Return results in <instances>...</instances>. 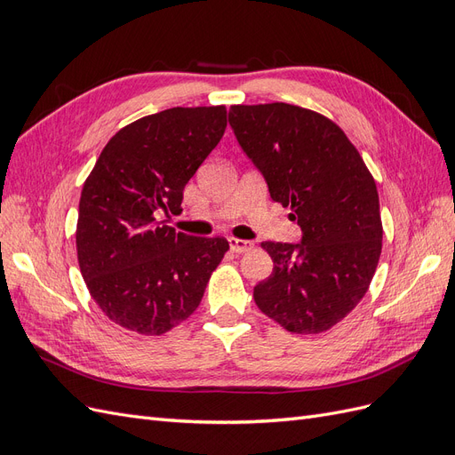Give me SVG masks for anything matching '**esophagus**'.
I'll return each instance as SVG.
<instances>
[{
    "instance_id": "esophagus-1",
    "label": "esophagus",
    "mask_w": 455,
    "mask_h": 455,
    "mask_svg": "<svg viewBox=\"0 0 455 455\" xmlns=\"http://www.w3.org/2000/svg\"><path fill=\"white\" fill-rule=\"evenodd\" d=\"M252 246H254V244H252L251 241H243V239L229 237V249H231L233 252H237V254H243V252H246V251H251Z\"/></svg>"
}]
</instances>
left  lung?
Instances as JSON below:
<instances>
[{"instance_id":"8db88e82","label":"left lung","mask_w":455,"mask_h":455,"mask_svg":"<svg viewBox=\"0 0 455 455\" xmlns=\"http://www.w3.org/2000/svg\"><path fill=\"white\" fill-rule=\"evenodd\" d=\"M229 125L264 174L269 196L291 206L301 243H261L273 273L254 286L261 313L288 332L319 334L366 294L381 254L374 178L334 121L292 104L231 106Z\"/></svg>"}]
</instances>
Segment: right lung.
<instances>
[{"instance_id":"right-lung-1","label":"right lung","mask_w":455,"mask_h":455,"mask_svg":"<svg viewBox=\"0 0 455 455\" xmlns=\"http://www.w3.org/2000/svg\"><path fill=\"white\" fill-rule=\"evenodd\" d=\"M226 106L171 108L117 131L87 176L76 244L92 299L116 324L161 336L186 321L229 251L157 224L180 212L184 188L224 136Z\"/></svg>"}]
</instances>
